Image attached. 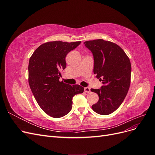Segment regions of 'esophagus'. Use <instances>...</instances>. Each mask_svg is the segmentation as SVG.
I'll list each match as a JSON object with an SVG mask.
<instances>
[{"mask_svg":"<svg viewBox=\"0 0 155 155\" xmlns=\"http://www.w3.org/2000/svg\"><path fill=\"white\" fill-rule=\"evenodd\" d=\"M84 91L85 92H91V88L89 87H85L84 88Z\"/></svg>","mask_w":155,"mask_h":155,"instance_id":"esophagus-1","label":"esophagus"}]
</instances>
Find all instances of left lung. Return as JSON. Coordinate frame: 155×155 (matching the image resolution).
Here are the masks:
<instances>
[{
	"mask_svg": "<svg viewBox=\"0 0 155 155\" xmlns=\"http://www.w3.org/2000/svg\"><path fill=\"white\" fill-rule=\"evenodd\" d=\"M84 44L93 54L94 73L104 84L100 89H91L99 96V100L92 108L99 114H110L122 104L128 92L130 60L123 49L112 42L96 39L85 41Z\"/></svg>",
	"mask_w": 155,
	"mask_h": 155,
	"instance_id": "left-lung-1",
	"label": "left lung"
}]
</instances>
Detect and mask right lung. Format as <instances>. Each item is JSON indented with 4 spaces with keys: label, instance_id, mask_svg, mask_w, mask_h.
Returning a JSON list of instances; mask_svg holds the SVG:
<instances>
[{
    "label": "right lung",
    "instance_id": "right-lung-1",
    "mask_svg": "<svg viewBox=\"0 0 155 155\" xmlns=\"http://www.w3.org/2000/svg\"><path fill=\"white\" fill-rule=\"evenodd\" d=\"M81 41H51L44 43L32 54L28 65V82L37 104L53 118L67 114L72 107V98L84 91L79 85L71 86L59 81L60 71L66 68V55Z\"/></svg>",
    "mask_w": 155,
    "mask_h": 155
}]
</instances>
